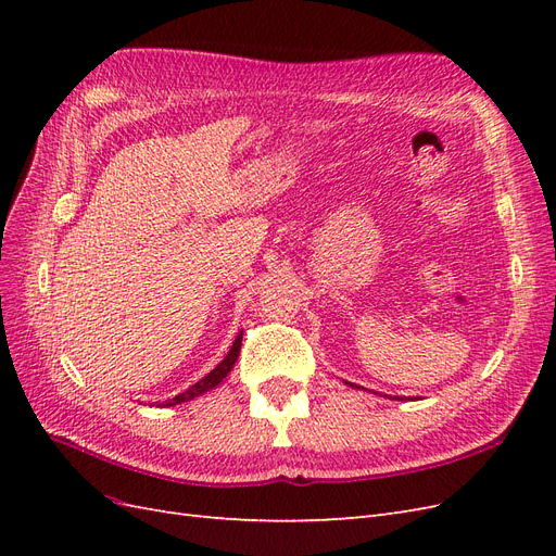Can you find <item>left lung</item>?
<instances>
[{
	"label": "left lung",
	"instance_id": "obj_1",
	"mask_svg": "<svg viewBox=\"0 0 556 556\" xmlns=\"http://www.w3.org/2000/svg\"><path fill=\"white\" fill-rule=\"evenodd\" d=\"M348 384H352V382H348ZM352 387H357V384H352Z\"/></svg>",
	"mask_w": 556,
	"mask_h": 556
}]
</instances>
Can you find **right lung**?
<instances>
[{
    "label": "right lung",
    "mask_w": 556,
    "mask_h": 556,
    "mask_svg": "<svg viewBox=\"0 0 556 556\" xmlns=\"http://www.w3.org/2000/svg\"><path fill=\"white\" fill-rule=\"evenodd\" d=\"M241 341H243V331L237 336V341H233V345H231V350L227 352V357L217 364L213 371L206 376V378H201L199 382H194L190 390H185L182 394H178V396H174L169 403H166V406H176V403H185V401H190V399H194V396H201L204 392H208V390H213V387H217L220 384L225 378H227V374L231 371L233 368V362L239 359V350H241Z\"/></svg>",
    "instance_id": "add662e5"
}]
</instances>
